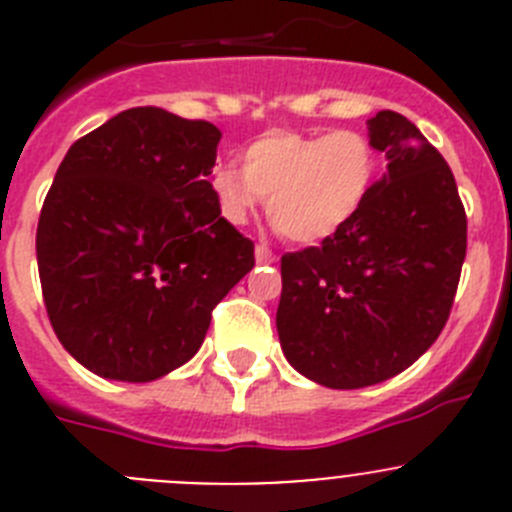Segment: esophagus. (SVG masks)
<instances>
[{
    "instance_id": "esophagus-1",
    "label": "esophagus",
    "mask_w": 512,
    "mask_h": 512,
    "mask_svg": "<svg viewBox=\"0 0 512 512\" xmlns=\"http://www.w3.org/2000/svg\"><path fill=\"white\" fill-rule=\"evenodd\" d=\"M274 259H277V256H274V251H271L269 246H264V243L256 246V261H259V264H274Z\"/></svg>"
}]
</instances>
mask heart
<instances>
[{
	"mask_svg": "<svg viewBox=\"0 0 512 512\" xmlns=\"http://www.w3.org/2000/svg\"><path fill=\"white\" fill-rule=\"evenodd\" d=\"M379 158L359 130L274 128L243 151V166L223 164L210 176L220 217L243 225L269 197L274 228L292 243H323L346 228L377 182Z\"/></svg>",
	"mask_w": 512,
	"mask_h": 512,
	"instance_id": "b5f03b06",
	"label": "heart"
}]
</instances>
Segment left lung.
<instances>
[{"instance_id": "obj_1", "label": "left lung", "mask_w": 512, "mask_h": 512, "mask_svg": "<svg viewBox=\"0 0 512 512\" xmlns=\"http://www.w3.org/2000/svg\"><path fill=\"white\" fill-rule=\"evenodd\" d=\"M369 140L387 174L346 228L282 256L279 343L297 372L359 390L405 372L449 320L467 256V212L441 153L382 110Z\"/></svg>"}]
</instances>
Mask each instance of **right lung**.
Masks as SVG:
<instances>
[{
	"label": "right lung",
	"instance_id": "add662e5",
	"mask_svg": "<svg viewBox=\"0 0 512 512\" xmlns=\"http://www.w3.org/2000/svg\"><path fill=\"white\" fill-rule=\"evenodd\" d=\"M220 138L212 122L133 107L63 156L35 251L53 330L89 372L153 382L187 364L256 264L212 197Z\"/></svg>",
	"mask_w": 512,
	"mask_h": 512
}]
</instances>
